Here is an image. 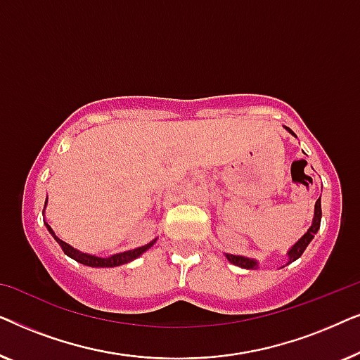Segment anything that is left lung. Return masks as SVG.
<instances>
[{"label":"left lung","mask_w":360,"mask_h":360,"mask_svg":"<svg viewBox=\"0 0 360 360\" xmlns=\"http://www.w3.org/2000/svg\"><path fill=\"white\" fill-rule=\"evenodd\" d=\"M287 129L295 136V132H293L292 129H290V127H287ZM319 224H321V198H318L316 205H314V218H313L311 228H309V229L307 231V234H304L303 238L300 239L298 243L295 244L292 249H290V252H288L290 262H293V260H297V259L300 257V255H302V254L304 252V249H307L308 244L311 243V239L314 238V234L318 233ZM226 257H228L229 262H233L234 265H239V267H243V269H255V267H257V262H255V260L248 259V257H243V255L226 254Z\"/></svg>","instance_id":"1"}]
</instances>
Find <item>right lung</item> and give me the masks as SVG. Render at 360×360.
<instances>
[{"mask_svg":"<svg viewBox=\"0 0 360 360\" xmlns=\"http://www.w3.org/2000/svg\"><path fill=\"white\" fill-rule=\"evenodd\" d=\"M46 226H47V229L51 231V234L53 236V239H56L57 243L62 245L63 252H65L67 255H70L72 259H75L77 262L85 264V265H90V267H116V265L127 264V262H131L132 259L139 257V255H141L142 252H146V250L149 249V248H152V245H154V243H155V240H152V243L142 245V248H137V249H134V250H127V252L115 254V255H111V257H96V255L83 254V252H80V250L73 249L72 245H68L67 243H63L62 239H58L57 236L53 234V231H52L51 226H49V224H46Z\"/></svg>","mask_w":360,"mask_h":360,"instance_id":"obj_1","label":"right lung"}]
</instances>
